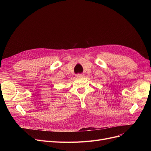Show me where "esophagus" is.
<instances>
[{"label": "esophagus", "mask_w": 151, "mask_h": 151, "mask_svg": "<svg viewBox=\"0 0 151 151\" xmlns=\"http://www.w3.org/2000/svg\"><path fill=\"white\" fill-rule=\"evenodd\" d=\"M84 76V74L83 73H79V74H77L76 75V77L77 78H80V77H82Z\"/></svg>", "instance_id": "34e87169"}]
</instances>
